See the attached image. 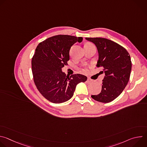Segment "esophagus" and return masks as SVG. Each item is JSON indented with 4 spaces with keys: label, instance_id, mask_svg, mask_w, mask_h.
I'll list each match as a JSON object with an SVG mask.
<instances>
[{
    "label": "esophagus",
    "instance_id": "34e87169",
    "mask_svg": "<svg viewBox=\"0 0 147 147\" xmlns=\"http://www.w3.org/2000/svg\"><path fill=\"white\" fill-rule=\"evenodd\" d=\"M87 82L88 84H90V83H91V82H93V81H92V80L90 79V78H88V80H87Z\"/></svg>",
    "mask_w": 147,
    "mask_h": 147
}]
</instances>
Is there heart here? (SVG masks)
I'll list each match as a JSON object with an SVG mask.
<instances>
[{
	"mask_svg": "<svg viewBox=\"0 0 147 147\" xmlns=\"http://www.w3.org/2000/svg\"><path fill=\"white\" fill-rule=\"evenodd\" d=\"M92 44H90V43H88V44H87L85 46H87V45H91Z\"/></svg>",
	"mask_w": 147,
	"mask_h": 147,
	"instance_id": "b5f03b06",
	"label": "heart"
}]
</instances>
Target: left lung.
<instances>
[{
	"label": "left lung",
	"instance_id": "1",
	"mask_svg": "<svg viewBox=\"0 0 147 147\" xmlns=\"http://www.w3.org/2000/svg\"><path fill=\"white\" fill-rule=\"evenodd\" d=\"M86 39L96 47L99 56L96 67H102L105 74L101 92L91 97L100 102H110L123 92L129 81L131 70L130 55L125 48L111 40L103 38Z\"/></svg>",
	"mask_w": 147,
	"mask_h": 147
}]
</instances>
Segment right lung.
Returning <instances> with one entry per match:
<instances>
[{"instance_id":"right-lung-1","label":"right lung","mask_w":147,"mask_h":147,"mask_svg":"<svg viewBox=\"0 0 147 147\" xmlns=\"http://www.w3.org/2000/svg\"><path fill=\"white\" fill-rule=\"evenodd\" d=\"M82 40V37L58 35L39 43L35 49L31 62L34 81L39 92L52 103L67 101L78 84L87 80L80 74L69 77L61 70L70 59L71 47Z\"/></svg>"}]
</instances>
